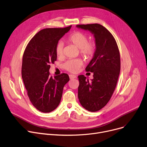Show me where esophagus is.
I'll list each match as a JSON object with an SVG mask.
<instances>
[{"label":"esophagus","instance_id":"esophagus-1","mask_svg":"<svg viewBox=\"0 0 147 147\" xmlns=\"http://www.w3.org/2000/svg\"><path fill=\"white\" fill-rule=\"evenodd\" d=\"M76 77H77L76 75H69V78H70L71 80L74 79V78H76Z\"/></svg>","mask_w":147,"mask_h":147}]
</instances>
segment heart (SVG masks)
Listing matches in <instances>:
<instances>
[{"mask_svg":"<svg viewBox=\"0 0 147 147\" xmlns=\"http://www.w3.org/2000/svg\"><path fill=\"white\" fill-rule=\"evenodd\" d=\"M88 37L82 32L75 31L67 38V41L78 47L80 53L87 59H90L94 56L96 46L94 41H87ZM56 53L58 58H62L63 55V44L59 42L56 47ZM83 62L81 59L69 60L64 64V68L69 72L76 73L82 65Z\"/></svg>","mask_w":147,"mask_h":147,"instance_id":"1","label":"heart"}]
</instances>
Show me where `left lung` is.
Here are the masks:
<instances>
[{
	"instance_id": "obj_1",
	"label": "left lung",
	"mask_w": 147,
	"mask_h": 147,
	"mask_svg": "<svg viewBox=\"0 0 147 147\" xmlns=\"http://www.w3.org/2000/svg\"><path fill=\"white\" fill-rule=\"evenodd\" d=\"M76 27L89 31L95 38L96 51L85 68L93 73V79L89 81L84 75H79L78 93L81 106L95 112L107 104L115 90L120 71L119 50L115 38L102 25L92 24Z\"/></svg>"
}]
</instances>
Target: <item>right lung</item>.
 I'll return each instance as SVG.
<instances>
[{"instance_id":"1","label":"right lung","mask_w":147,"mask_h":147,"mask_svg":"<svg viewBox=\"0 0 147 147\" xmlns=\"http://www.w3.org/2000/svg\"><path fill=\"white\" fill-rule=\"evenodd\" d=\"M65 28H46L30 41L24 51L22 78L32 105L43 113L56 109L61 100L65 85L69 81L66 74L50 75V64L57 59L56 47L59 40L70 30Z\"/></svg>"}]
</instances>
